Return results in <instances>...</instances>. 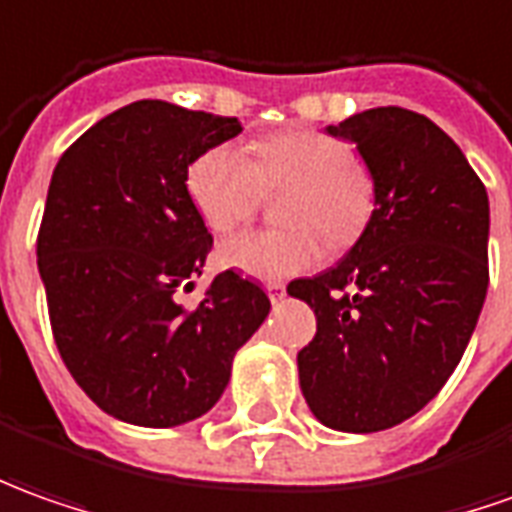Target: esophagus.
I'll return each instance as SVG.
<instances>
[{
    "instance_id": "34e87169",
    "label": "esophagus",
    "mask_w": 512,
    "mask_h": 512,
    "mask_svg": "<svg viewBox=\"0 0 512 512\" xmlns=\"http://www.w3.org/2000/svg\"><path fill=\"white\" fill-rule=\"evenodd\" d=\"M266 294H269L271 302H280L285 297V285L283 283H266Z\"/></svg>"
}]
</instances>
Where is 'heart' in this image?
I'll list each match as a JSON object with an SVG mask.
<instances>
[{
	"instance_id": "obj_1",
	"label": "heart",
	"mask_w": 512,
	"mask_h": 512,
	"mask_svg": "<svg viewBox=\"0 0 512 512\" xmlns=\"http://www.w3.org/2000/svg\"><path fill=\"white\" fill-rule=\"evenodd\" d=\"M288 190L283 229H249L221 243L227 269L257 280H285L322 263L330 249H350L367 232L378 204L373 170L353 145L316 128H294L238 145H212L187 168V196L215 235L249 221L266 193Z\"/></svg>"
}]
</instances>
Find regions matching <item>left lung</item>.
I'll list each match as a JSON object with an SVG mask.
<instances>
[{"instance_id":"8db88e82","label":"left lung","mask_w":512,"mask_h":512,"mask_svg":"<svg viewBox=\"0 0 512 512\" xmlns=\"http://www.w3.org/2000/svg\"><path fill=\"white\" fill-rule=\"evenodd\" d=\"M328 131L356 142L378 204L342 263L288 283L316 314L300 387L325 426L370 434L417 415L460 364L488 294V193L417 111L381 106Z\"/></svg>"}]
</instances>
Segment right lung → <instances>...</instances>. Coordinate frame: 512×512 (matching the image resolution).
Returning a JSON list of instances; mask_svg holds the SVG:
<instances>
[{
	"label": "right lung",
	"instance_id": "1",
	"mask_svg": "<svg viewBox=\"0 0 512 512\" xmlns=\"http://www.w3.org/2000/svg\"><path fill=\"white\" fill-rule=\"evenodd\" d=\"M238 117L137 100L75 139L52 170L38 271L55 347L106 415L168 429L210 412L232 356L269 316L266 291L229 269L182 305L212 235L187 196L198 154Z\"/></svg>",
	"mask_w": 512,
	"mask_h": 512
}]
</instances>
